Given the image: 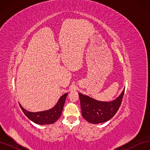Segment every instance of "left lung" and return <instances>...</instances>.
<instances>
[{"label":"left lung","mask_w":150,"mask_h":150,"mask_svg":"<svg viewBox=\"0 0 150 150\" xmlns=\"http://www.w3.org/2000/svg\"><path fill=\"white\" fill-rule=\"evenodd\" d=\"M124 93L125 89L118 98L111 102L97 101L79 93L83 117L86 121L93 124L110 120L119 110Z\"/></svg>","instance_id":"1"}]
</instances>
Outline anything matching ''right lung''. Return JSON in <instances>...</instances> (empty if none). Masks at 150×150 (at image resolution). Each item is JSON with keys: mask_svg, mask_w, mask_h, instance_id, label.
Wrapping results in <instances>:
<instances>
[{"mask_svg": "<svg viewBox=\"0 0 150 150\" xmlns=\"http://www.w3.org/2000/svg\"><path fill=\"white\" fill-rule=\"evenodd\" d=\"M67 95V93L63 94L59 99L55 106H54L52 108L47 111L36 112H29L22 108L20 104L19 105L22 111H23L25 115L32 121L35 122V123L41 125L53 124L59 118V117L61 115Z\"/></svg>", "mask_w": 150, "mask_h": 150, "instance_id": "add662e5", "label": "right lung"}]
</instances>
